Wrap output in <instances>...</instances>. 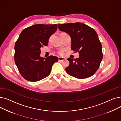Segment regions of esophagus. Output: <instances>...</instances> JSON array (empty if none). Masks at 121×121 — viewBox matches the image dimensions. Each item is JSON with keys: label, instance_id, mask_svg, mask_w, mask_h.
<instances>
[{"label": "esophagus", "instance_id": "obj_1", "mask_svg": "<svg viewBox=\"0 0 121 121\" xmlns=\"http://www.w3.org/2000/svg\"><path fill=\"white\" fill-rule=\"evenodd\" d=\"M59 61H62L64 60V58L63 57H59Z\"/></svg>", "mask_w": 121, "mask_h": 121}]
</instances>
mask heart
<instances>
[{
	"label": "heart",
	"mask_w": 121,
	"mask_h": 121,
	"mask_svg": "<svg viewBox=\"0 0 121 121\" xmlns=\"http://www.w3.org/2000/svg\"><path fill=\"white\" fill-rule=\"evenodd\" d=\"M58 53H59V54H61V55H62V54H63V52H61V51H60V52H59Z\"/></svg>",
	"instance_id": "b5f03b06"
}]
</instances>
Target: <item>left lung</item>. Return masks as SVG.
Listing matches in <instances>:
<instances>
[{
    "instance_id": "1",
    "label": "left lung",
    "mask_w": 121,
    "mask_h": 121,
    "mask_svg": "<svg viewBox=\"0 0 121 121\" xmlns=\"http://www.w3.org/2000/svg\"><path fill=\"white\" fill-rule=\"evenodd\" d=\"M59 29L70 36L71 49L78 52V58H69L68 74L83 79L90 77L99 69L103 54L102 46L95 30L81 22L58 24Z\"/></svg>"
}]
</instances>
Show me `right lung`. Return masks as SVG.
I'll return each instance as SVG.
<instances>
[{"instance_id":"right-lung-1","label":"right lung","mask_w":121,"mask_h":121,"mask_svg":"<svg viewBox=\"0 0 121 121\" xmlns=\"http://www.w3.org/2000/svg\"><path fill=\"white\" fill-rule=\"evenodd\" d=\"M57 29V24H37L23 29L15 45L14 59L24 79L36 82L50 74L52 65L58 61V58L52 55L41 57V48L48 46L50 37Z\"/></svg>"}]
</instances>
